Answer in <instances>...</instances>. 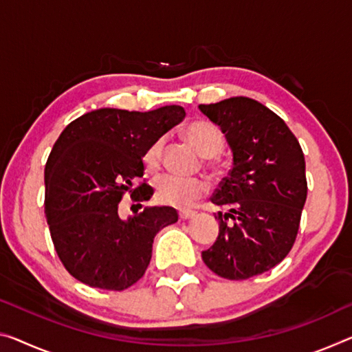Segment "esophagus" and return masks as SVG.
<instances>
[{"mask_svg": "<svg viewBox=\"0 0 352 352\" xmlns=\"http://www.w3.org/2000/svg\"><path fill=\"white\" fill-rule=\"evenodd\" d=\"M195 215H197V212H195V210H188V209L179 210V217H181V220H190V219L195 217Z\"/></svg>", "mask_w": 352, "mask_h": 352, "instance_id": "34e87169", "label": "esophagus"}]
</instances>
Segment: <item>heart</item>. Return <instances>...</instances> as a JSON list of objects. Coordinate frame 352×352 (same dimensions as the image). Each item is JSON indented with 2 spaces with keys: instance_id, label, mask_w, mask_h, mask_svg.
<instances>
[{
  "instance_id": "heart-1",
  "label": "heart",
  "mask_w": 352,
  "mask_h": 352,
  "mask_svg": "<svg viewBox=\"0 0 352 352\" xmlns=\"http://www.w3.org/2000/svg\"><path fill=\"white\" fill-rule=\"evenodd\" d=\"M187 142L204 157L219 154L225 144V137L217 126L210 122H192L184 131ZM164 140L159 138L149 146L144 154V164L148 168H157L162 159ZM206 192V184L198 177H182L176 175L160 176L155 182V198L165 206L187 208Z\"/></svg>"
}]
</instances>
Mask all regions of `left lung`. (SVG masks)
<instances>
[{
	"label": "left lung",
	"mask_w": 352,
	"mask_h": 352,
	"mask_svg": "<svg viewBox=\"0 0 352 352\" xmlns=\"http://www.w3.org/2000/svg\"><path fill=\"white\" fill-rule=\"evenodd\" d=\"M198 108L232 154L228 176L210 197L230 210L215 215L219 236L201 256L220 277L247 280L277 266L294 244L307 199L304 153L282 118L250 97Z\"/></svg>",
	"instance_id": "8db88e82"
}]
</instances>
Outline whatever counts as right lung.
<instances>
[{"label": "right lung", "instance_id": "add662e5", "mask_svg": "<svg viewBox=\"0 0 352 352\" xmlns=\"http://www.w3.org/2000/svg\"><path fill=\"white\" fill-rule=\"evenodd\" d=\"M179 105L153 111L99 108L64 129L45 165V217L69 274L93 288L122 291L143 277L157 232L177 221L170 206L146 208L124 220V193L135 201L153 190L142 184L149 146L179 124Z\"/></svg>", "mask_w": 352, "mask_h": 352}]
</instances>
